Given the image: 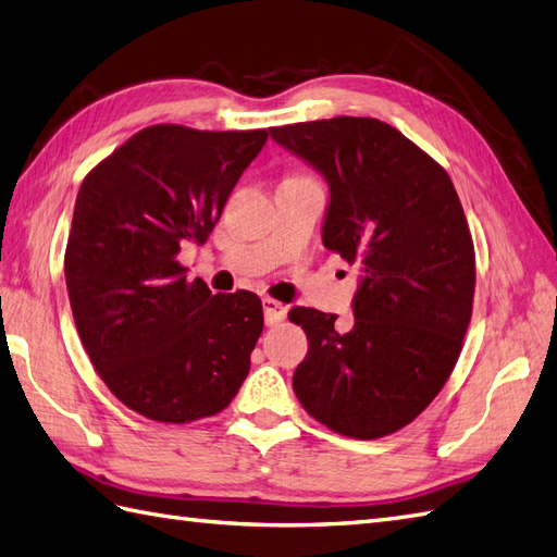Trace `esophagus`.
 I'll use <instances>...</instances> for the list:
<instances>
[{
    "instance_id": "34e87169",
    "label": "esophagus",
    "mask_w": 557,
    "mask_h": 557,
    "mask_svg": "<svg viewBox=\"0 0 557 557\" xmlns=\"http://www.w3.org/2000/svg\"><path fill=\"white\" fill-rule=\"evenodd\" d=\"M262 307H264V321H267V326H276L278 321L286 319V305H281L278 300L264 298V300H262Z\"/></svg>"
}]
</instances>
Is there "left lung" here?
Listing matches in <instances>:
<instances>
[{
  "label": "left lung",
  "mask_w": 557,
  "mask_h": 557,
  "mask_svg": "<svg viewBox=\"0 0 557 557\" xmlns=\"http://www.w3.org/2000/svg\"><path fill=\"white\" fill-rule=\"evenodd\" d=\"M329 185L321 243L362 271L355 321L293 307L310 341L293 391L321 424L381 438L436 398L472 319L474 247L446 169L379 119L269 128Z\"/></svg>",
  "instance_id": "1"
}]
</instances>
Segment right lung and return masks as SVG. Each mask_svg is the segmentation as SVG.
<instances>
[{
    "label": "right lung",
    "mask_w": 557,
    "mask_h": 557,
    "mask_svg": "<svg viewBox=\"0 0 557 557\" xmlns=\"http://www.w3.org/2000/svg\"><path fill=\"white\" fill-rule=\"evenodd\" d=\"M267 131L152 126L85 176L66 288L85 352L116 398L154 422L212 417L236 398L262 333L250 290L185 281L178 252L207 243Z\"/></svg>",
    "instance_id": "obj_1"
}]
</instances>
